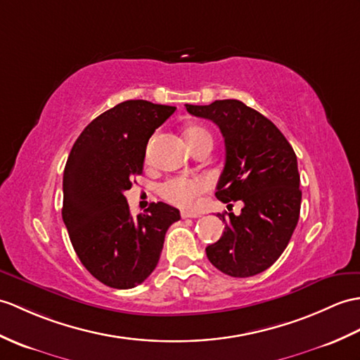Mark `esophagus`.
Here are the masks:
<instances>
[{"instance_id":"1","label":"esophagus","mask_w":360,"mask_h":360,"mask_svg":"<svg viewBox=\"0 0 360 360\" xmlns=\"http://www.w3.org/2000/svg\"><path fill=\"white\" fill-rule=\"evenodd\" d=\"M181 218H182V219H187V218H199V214H198V213H190V212L182 210V212H181Z\"/></svg>"}]
</instances>
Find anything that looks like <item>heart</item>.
<instances>
[{
  "instance_id": "1",
  "label": "heart",
  "mask_w": 360,
  "mask_h": 360,
  "mask_svg": "<svg viewBox=\"0 0 360 360\" xmlns=\"http://www.w3.org/2000/svg\"><path fill=\"white\" fill-rule=\"evenodd\" d=\"M186 138L190 147L200 139H212L210 133L199 125L188 127L186 130ZM208 188H210V181L205 176H176L161 184L160 193L165 200L181 208H193L198 196L205 193Z\"/></svg>"
}]
</instances>
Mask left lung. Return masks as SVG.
I'll return each instance as SVG.
<instances>
[{
  "label": "left lung",
  "instance_id": "8db88e82",
  "mask_svg": "<svg viewBox=\"0 0 360 360\" xmlns=\"http://www.w3.org/2000/svg\"><path fill=\"white\" fill-rule=\"evenodd\" d=\"M186 107L213 121L224 136L225 165L216 198L244 202L239 216L218 214L225 230L205 248L208 261L233 278L262 273L287 248L299 221L302 191L295 150L269 118L238 99Z\"/></svg>",
  "mask_w": 360,
  "mask_h": 360
}]
</instances>
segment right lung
I'll use <instances>...</instances> for the list:
<instances>
[{
  "mask_svg": "<svg viewBox=\"0 0 360 360\" xmlns=\"http://www.w3.org/2000/svg\"><path fill=\"white\" fill-rule=\"evenodd\" d=\"M176 107L130 99L101 113L70 150L63 178V221L81 264L104 285L127 290L156 269L179 210L152 202L133 216L125 190L142 173L150 136Z\"/></svg>",
  "mask_w": 360,
  "mask_h": 360,
  "instance_id": "obj_1",
  "label": "right lung"
}]
</instances>
